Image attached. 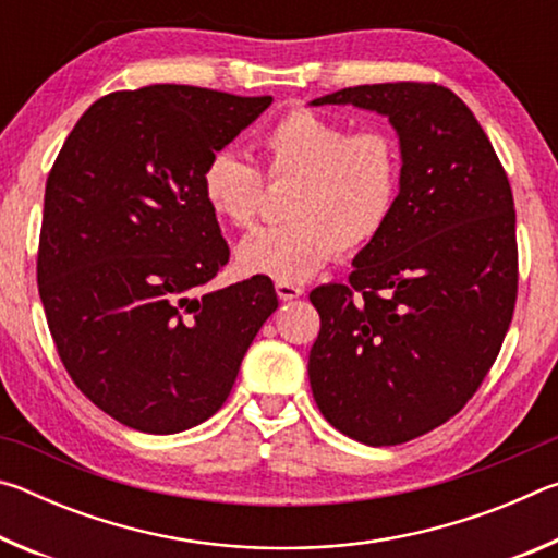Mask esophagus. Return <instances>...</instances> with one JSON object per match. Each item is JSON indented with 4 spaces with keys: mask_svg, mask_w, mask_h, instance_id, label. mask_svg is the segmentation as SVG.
Here are the masks:
<instances>
[{
    "mask_svg": "<svg viewBox=\"0 0 558 558\" xmlns=\"http://www.w3.org/2000/svg\"><path fill=\"white\" fill-rule=\"evenodd\" d=\"M276 292H278L280 300L290 302V300L302 298V292H305V290H302L300 286H295V282H282V280H278V282H276Z\"/></svg>",
    "mask_w": 558,
    "mask_h": 558,
    "instance_id": "esophagus-1",
    "label": "esophagus"
}]
</instances>
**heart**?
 <instances>
[{
  "label": "heart",
  "instance_id": "heart-1",
  "mask_svg": "<svg viewBox=\"0 0 558 558\" xmlns=\"http://www.w3.org/2000/svg\"><path fill=\"white\" fill-rule=\"evenodd\" d=\"M258 149L270 182L295 189L286 206L290 223L243 241V270L282 282L307 280L339 251L352 256L369 248L391 223L403 153L389 130L352 132L344 122L295 108L263 130ZM202 196L216 219L251 231L266 204V179L248 159L221 149L204 167Z\"/></svg>",
  "mask_w": 558,
  "mask_h": 558
}]
</instances>
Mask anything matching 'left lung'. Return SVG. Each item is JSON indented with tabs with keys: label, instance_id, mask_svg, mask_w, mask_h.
Listing matches in <instances>:
<instances>
[{
	"label": "left lung",
	"instance_id": "1",
	"mask_svg": "<svg viewBox=\"0 0 558 558\" xmlns=\"http://www.w3.org/2000/svg\"><path fill=\"white\" fill-rule=\"evenodd\" d=\"M389 116L403 153L396 214L347 282L315 288L310 386L332 426L399 446L465 405L502 349L517 302L512 186L485 130L438 83L354 86L313 106Z\"/></svg>",
	"mask_w": 558,
	"mask_h": 558
}]
</instances>
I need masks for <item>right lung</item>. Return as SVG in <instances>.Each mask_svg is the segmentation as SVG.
I'll return each instance as SVG.
<instances>
[{"label":"right lung","instance_id":"add662e5","mask_svg":"<svg viewBox=\"0 0 558 558\" xmlns=\"http://www.w3.org/2000/svg\"><path fill=\"white\" fill-rule=\"evenodd\" d=\"M270 102L169 83L116 90L56 157L36 256L46 323L73 384L122 426H199L276 313L268 276L206 288L229 243L202 196L206 162Z\"/></svg>","mask_w":558,"mask_h":558}]
</instances>
